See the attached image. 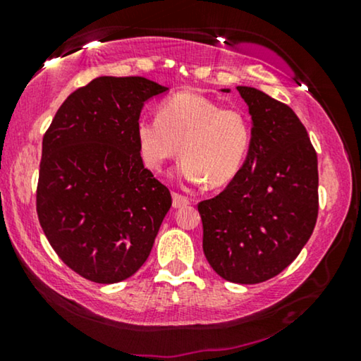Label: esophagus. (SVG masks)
Masks as SVG:
<instances>
[{"label":"esophagus","instance_id":"obj_1","mask_svg":"<svg viewBox=\"0 0 361 361\" xmlns=\"http://www.w3.org/2000/svg\"><path fill=\"white\" fill-rule=\"evenodd\" d=\"M190 204V200L187 199V197H184V195H180V194H172V207H174V209H180V207H185V205H189Z\"/></svg>","mask_w":361,"mask_h":361}]
</instances>
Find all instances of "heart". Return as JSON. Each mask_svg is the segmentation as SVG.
I'll list each match as a JSON object with an SVG mask.
<instances>
[{
    "label": "heart",
    "instance_id": "b5f03b06",
    "mask_svg": "<svg viewBox=\"0 0 361 361\" xmlns=\"http://www.w3.org/2000/svg\"><path fill=\"white\" fill-rule=\"evenodd\" d=\"M137 151L147 169L161 171L182 152L176 176L185 184H230L243 167L251 146L248 116L221 108L199 93H177L161 103L157 118L136 121Z\"/></svg>",
    "mask_w": 361,
    "mask_h": 361
}]
</instances>
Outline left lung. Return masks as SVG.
Segmentation results:
<instances>
[{
  "instance_id": "left-lung-1",
  "label": "left lung",
  "mask_w": 361,
  "mask_h": 361,
  "mask_svg": "<svg viewBox=\"0 0 361 361\" xmlns=\"http://www.w3.org/2000/svg\"><path fill=\"white\" fill-rule=\"evenodd\" d=\"M251 116L240 174L199 204L204 253L221 278L258 284L288 268L312 235L319 212L317 154L298 115L253 87H236ZM230 92V88H221Z\"/></svg>"
}]
</instances>
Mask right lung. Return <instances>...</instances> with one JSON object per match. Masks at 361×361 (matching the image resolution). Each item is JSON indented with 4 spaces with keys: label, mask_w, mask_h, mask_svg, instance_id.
Instances as JSON below:
<instances>
[{
    "label": "right lung",
    "mask_w": 361,
    "mask_h": 361,
    "mask_svg": "<svg viewBox=\"0 0 361 361\" xmlns=\"http://www.w3.org/2000/svg\"><path fill=\"white\" fill-rule=\"evenodd\" d=\"M167 90L145 77H97L67 97L44 135L39 221L59 258L93 283L135 274L171 209L135 137L145 103Z\"/></svg>",
    "instance_id": "obj_1"
}]
</instances>
